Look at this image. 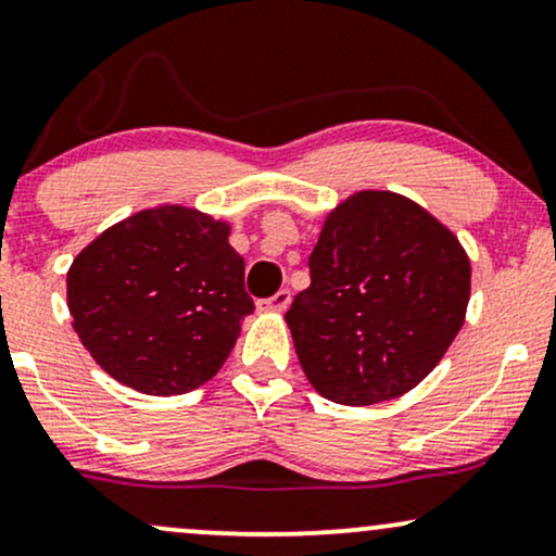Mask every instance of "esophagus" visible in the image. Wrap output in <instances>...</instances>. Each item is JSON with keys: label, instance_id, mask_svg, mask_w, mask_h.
<instances>
[{"label": "esophagus", "instance_id": "esophagus-1", "mask_svg": "<svg viewBox=\"0 0 556 556\" xmlns=\"http://www.w3.org/2000/svg\"><path fill=\"white\" fill-rule=\"evenodd\" d=\"M290 300H292L290 290H279L277 294H271V298L258 300V311H264V313H285L287 305H290Z\"/></svg>", "mask_w": 556, "mask_h": 556}]
</instances>
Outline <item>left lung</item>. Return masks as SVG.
<instances>
[{
	"instance_id": "1",
	"label": "left lung",
	"mask_w": 556,
	"mask_h": 556,
	"mask_svg": "<svg viewBox=\"0 0 556 556\" xmlns=\"http://www.w3.org/2000/svg\"><path fill=\"white\" fill-rule=\"evenodd\" d=\"M307 266L311 287L285 320L302 371L333 403L405 395L465 323L472 279L465 249L403 194L367 189L343 200Z\"/></svg>"
}]
</instances>
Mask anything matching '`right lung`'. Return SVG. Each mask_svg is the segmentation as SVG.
Wrapping results in <instances>:
<instances>
[{
    "label": "right lung",
    "mask_w": 556,
    "mask_h": 556,
    "mask_svg": "<svg viewBox=\"0 0 556 556\" xmlns=\"http://www.w3.org/2000/svg\"><path fill=\"white\" fill-rule=\"evenodd\" d=\"M228 236V223L164 205L125 217L74 258V330L112 379L168 397L217 375L254 311Z\"/></svg>",
    "instance_id": "obj_1"
}]
</instances>
